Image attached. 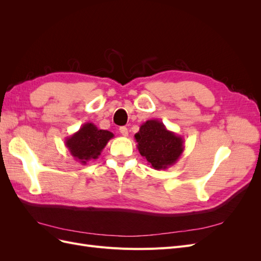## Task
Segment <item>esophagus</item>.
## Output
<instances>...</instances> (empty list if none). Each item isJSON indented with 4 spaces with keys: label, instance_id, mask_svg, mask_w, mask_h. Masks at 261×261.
<instances>
[{
    "label": "esophagus",
    "instance_id": "esophagus-1",
    "mask_svg": "<svg viewBox=\"0 0 261 261\" xmlns=\"http://www.w3.org/2000/svg\"><path fill=\"white\" fill-rule=\"evenodd\" d=\"M120 133L122 134L124 137L128 136V129H127V127H125V126H122V127H120Z\"/></svg>",
    "mask_w": 261,
    "mask_h": 261
}]
</instances>
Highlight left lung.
<instances>
[{
    "instance_id": "obj_1",
    "label": "left lung",
    "mask_w": 261,
    "mask_h": 261,
    "mask_svg": "<svg viewBox=\"0 0 261 261\" xmlns=\"http://www.w3.org/2000/svg\"><path fill=\"white\" fill-rule=\"evenodd\" d=\"M137 149L154 170H167L184 152V139L158 120H148L135 134Z\"/></svg>"
}]
</instances>
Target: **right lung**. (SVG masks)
I'll list each match as a JSON object with an SVG mask.
<instances>
[{"label": "right lung", "mask_w": 261, "mask_h": 261, "mask_svg": "<svg viewBox=\"0 0 261 261\" xmlns=\"http://www.w3.org/2000/svg\"><path fill=\"white\" fill-rule=\"evenodd\" d=\"M113 137V133L99 129L93 123L88 122L65 139V146L76 161L87 164L90 160L98 159L109 140Z\"/></svg>", "instance_id": "1"}]
</instances>
